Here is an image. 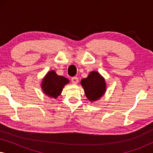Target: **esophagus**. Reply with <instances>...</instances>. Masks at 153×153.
Wrapping results in <instances>:
<instances>
[{
  "label": "esophagus",
  "mask_w": 153,
  "mask_h": 153,
  "mask_svg": "<svg viewBox=\"0 0 153 153\" xmlns=\"http://www.w3.org/2000/svg\"><path fill=\"white\" fill-rule=\"evenodd\" d=\"M71 80H72V83H74V84H76V83H78V82H79V79L76 76L72 77Z\"/></svg>",
  "instance_id": "34e87169"
}]
</instances>
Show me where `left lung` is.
Segmentation results:
<instances>
[{
  "label": "left lung",
  "instance_id": "8db88e82",
  "mask_svg": "<svg viewBox=\"0 0 153 153\" xmlns=\"http://www.w3.org/2000/svg\"><path fill=\"white\" fill-rule=\"evenodd\" d=\"M85 95L90 101L97 100L106 91V83L103 77L97 72H91L88 76L81 81Z\"/></svg>",
  "mask_w": 153,
  "mask_h": 153
}]
</instances>
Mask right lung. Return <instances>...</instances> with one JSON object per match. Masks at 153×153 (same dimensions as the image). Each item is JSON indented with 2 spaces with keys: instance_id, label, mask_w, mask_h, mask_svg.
Returning a JSON list of instances; mask_svg holds the SVG:
<instances>
[{
  "instance_id": "add662e5",
  "label": "right lung",
  "mask_w": 153,
  "mask_h": 153,
  "mask_svg": "<svg viewBox=\"0 0 153 153\" xmlns=\"http://www.w3.org/2000/svg\"><path fill=\"white\" fill-rule=\"evenodd\" d=\"M69 83L65 77L58 76L54 71L48 72L42 83V88L44 93L49 97H57L60 95L64 85Z\"/></svg>"
}]
</instances>
